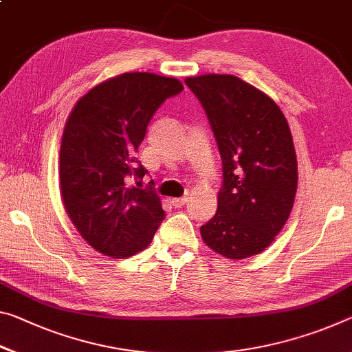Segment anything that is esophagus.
<instances>
[{"mask_svg": "<svg viewBox=\"0 0 352 352\" xmlns=\"http://www.w3.org/2000/svg\"><path fill=\"white\" fill-rule=\"evenodd\" d=\"M188 202V196H185V197H180V199H172L170 200V204L175 206V208H182L183 205H185Z\"/></svg>", "mask_w": 352, "mask_h": 352, "instance_id": "obj_1", "label": "esophagus"}]
</instances>
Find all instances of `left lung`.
I'll use <instances>...</instances> for the list:
<instances>
[{"mask_svg":"<svg viewBox=\"0 0 352 352\" xmlns=\"http://www.w3.org/2000/svg\"><path fill=\"white\" fill-rule=\"evenodd\" d=\"M185 82L204 106L222 160L217 210L200 227L202 239L232 260L263 252L285 226L298 188L285 116L238 76L211 74Z\"/></svg>","mask_w":352,"mask_h":352,"instance_id":"obj_1","label":"left lung"}]
</instances>
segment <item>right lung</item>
I'll use <instances>...</instances> for the list:
<instances>
[{
    "mask_svg": "<svg viewBox=\"0 0 352 352\" xmlns=\"http://www.w3.org/2000/svg\"><path fill=\"white\" fill-rule=\"evenodd\" d=\"M182 91L175 78L135 72L91 89L72 109L60 141V194L76 230L103 255L141 252L164 219L152 188L128 183L147 172L136 152L156 109Z\"/></svg>",
    "mask_w": 352,
    "mask_h": 352,
    "instance_id": "1",
    "label": "right lung"
}]
</instances>
